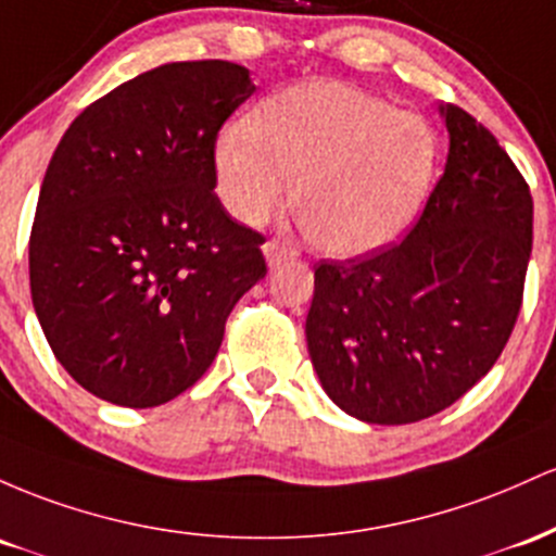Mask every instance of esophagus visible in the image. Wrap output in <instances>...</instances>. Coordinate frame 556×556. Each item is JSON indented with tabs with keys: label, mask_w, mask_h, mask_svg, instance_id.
I'll use <instances>...</instances> for the list:
<instances>
[{
	"label": "esophagus",
	"mask_w": 556,
	"mask_h": 556,
	"mask_svg": "<svg viewBox=\"0 0 556 556\" xmlns=\"http://www.w3.org/2000/svg\"><path fill=\"white\" fill-rule=\"evenodd\" d=\"M262 252H265V260L270 267H278V265H283V262L296 257V249L291 244H286V241H267V244L262 247Z\"/></svg>",
	"instance_id": "esophagus-1"
}]
</instances>
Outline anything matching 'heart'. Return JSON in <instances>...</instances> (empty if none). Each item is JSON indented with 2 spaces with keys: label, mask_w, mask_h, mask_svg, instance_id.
Returning a JSON list of instances; mask_svg holds the SVG:
<instances>
[{
  "label": "heart",
  "mask_w": 556,
  "mask_h": 556,
  "mask_svg": "<svg viewBox=\"0 0 556 556\" xmlns=\"http://www.w3.org/2000/svg\"><path fill=\"white\" fill-rule=\"evenodd\" d=\"M441 160L426 117L354 86L309 80L280 91L215 147L217 194L244 226L294 202L304 233L333 257L394 244L420 215Z\"/></svg>",
  "instance_id": "b5f03b06"
}]
</instances>
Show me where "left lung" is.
<instances>
[{"label": "left lung", "mask_w": 556, "mask_h": 556, "mask_svg": "<svg viewBox=\"0 0 556 556\" xmlns=\"http://www.w3.org/2000/svg\"><path fill=\"white\" fill-rule=\"evenodd\" d=\"M444 176L402 244L323 260L307 349L326 394L372 426L426 420L507 346L533 247L526 178L465 110L441 108Z\"/></svg>", "instance_id": "8db88e82"}]
</instances>
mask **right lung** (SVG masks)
I'll return each instance as SVG.
<instances>
[{
  "instance_id": "add662e5",
  "label": "right lung",
  "mask_w": 556,
  "mask_h": 556,
  "mask_svg": "<svg viewBox=\"0 0 556 556\" xmlns=\"http://www.w3.org/2000/svg\"><path fill=\"white\" fill-rule=\"evenodd\" d=\"M254 89L236 62H170L89 104L54 149L30 299L54 357L93 396L143 409L184 394L265 278V239L212 191L217 130Z\"/></svg>"
}]
</instances>
